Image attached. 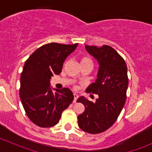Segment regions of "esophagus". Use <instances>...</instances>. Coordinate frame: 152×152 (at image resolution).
Returning <instances> with one entry per match:
<instances>
[{"instance_id":"esophagus-1","label":"esophagus","mask_w":152,"mask_h":152,"mask_svg":"<svg viewBox=\"0 0 152 152\" xmlns=\"http://www.w3.org/2000/svg\"><path fill=\"white\" fill-rule=\"evenodd\" d=\"M78 97H79V96H78L77 94H76V93H73V98H74V99H73V103H76Z\"/></svg>"}]
</instances>
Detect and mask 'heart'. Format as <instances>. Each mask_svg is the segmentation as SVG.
I'll list each match as a JSON object with an SVG mask.
<instances>
[{
    "mask_svg": "<svg viewBox=\"0 0 152 152\" xmlns=\"http://www.w3.org/2000/svg\"><path fill=\"white\" fill-rule=\"evenodd\" d=\"M84 64H92L93 65V61L87 56H83L81 58V65H84Z\"/></svg>",
    "mask_w": 152,
    "mask_h": 152,
    "instance_id": "b5f03b06",
    "label": "heart"
}]
</instances>
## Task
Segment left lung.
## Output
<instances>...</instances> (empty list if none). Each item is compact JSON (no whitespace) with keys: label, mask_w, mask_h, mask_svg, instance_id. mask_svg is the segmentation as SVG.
<instances>
[{"label":"left lung","mask_w":152,"mask_h":152,"mask_svg":"<svg viewBox=\"0 0 152 152\" xmlns=\"http://www.w3.org/2000/svg\"><path fill=\"white\" fill-rule=\"evenodd\" d=\"M86 50L99 63L98 78L86 90L99 96L96 102L83 96L77 102L85 110L78 116L81 129L90 134H99L108 129L118 118L126 99L129 79L127 66L121 56L110 45H85Z\"/></svg>","instance_id":"8db88e82"}]
</instances>
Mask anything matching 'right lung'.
<instances>
[{
	"mask_svg": "<svg viewBox=\"0 0 152 152\" xmlns=\"http://www.w3.org/2000/svg\"><path fill=\"white\" fill-rule=\"evenodd\" d=\"M78 43L45 44L37 49L24 64L20 76V97L31 121L42 128L59 123L62 113L73 100L70 89L50 87V79L62 71L65 59Z\"/></svg>",
	"mask_w": 152,
	"mask_h": 152,
	"instance_id": "1",
	"label": "right lung"
}]
</instances>
